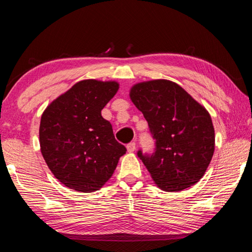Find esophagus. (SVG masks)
<instances>
[{"instance_id":"obj_1","label":"esophagus","mask_w":252,"mask_h":252,"mask_svg":"<svg viewBox=\"0 0 252 252\" xmlns=\"http://www.w3.org/2000/svg\"><path fill=\"white\" fill-rule=\"evenodd\" d=\"M126 150L127 152H133L135 150V142H130L126 146Z\"/></svg>"}]
</instances>
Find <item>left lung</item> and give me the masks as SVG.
I'll list each match as a JSON object with an SVG mask.
<instances>
[{
	"label": "left lung",
	"instance_id": "1",
	"mask_svg": "<svg viewBox=\"0 0 252 252\" xmlns=\"http://www.w3.org/2000/svg\"><path fill=\"white\" fill-rule=\"evenodd\" d=\"M129 95L156 139L153 155L138 151L156 185L170 192L195 185L215 152V127L207 109L163 79L136 83Z\"/></svg>",
	"mask_w": 252,
	"mask_h": 252
}]
</instances>
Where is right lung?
Here are the masks:
<instances>
[{"instance_id":"1","label":"right lung","mask_w":252,"mask_h":252,"mask_svg":"<svg viewBox=\"0 0 252 252\" xmlns=\"http://www.w3.org/2000/svg\"><path fill=\"white\" fill-rule=\"evenodd\" d=\"M119 90L117 81L82 80L46 106L40 123L41 153L65 187L94 192L112 177L126 149L101 111Z\"/></svg>"}]
</instances>
